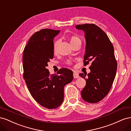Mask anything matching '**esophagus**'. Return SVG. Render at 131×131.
Returning <instances> with one entry per match:
<instances>
[{
    "label": "esophagus",
    "instance_id": "esophagus-1",
    "mask_svg": "<svg viewBox=\"0 0 131 131\" xmlns=\"http://www.w3.org/2000/svg\"><path fill=\"white\" fill-rule=\"evenodd\" d=\"M73 77H74V78H75V79L78 78L79 77L78 73L77 72H75V71H74V72H73Z\"/></svg>",
    "mask_w": 131,
    "mask_h": 131
}]
</instances>
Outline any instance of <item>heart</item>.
Instances as JSON below:
<instances>
[{
    "instance_id": "heart-1",
    "label": "heart",
    "mask_w": 131,
    "mask_h": 131,
    "mask_svg": "<svg viewBox=\"0 0 131 131\" xmlns=\"http://www.w3.org/2000/svg\"><path fill=\"white\" fill-rule=\"evenodd\" d=\"M69 41L71 45L74 44L75 43H77L79 42H81V39L79 38V37L77 36H72L69 38ZM59 43V41L57 40L54 42V45H53V52L54 53L56 52L57 51V46Z\"/></svg>"
}]
</instances>
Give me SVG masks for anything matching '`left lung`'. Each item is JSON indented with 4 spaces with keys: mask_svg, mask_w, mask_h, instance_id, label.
<instances>
[{
    "mask_svg": "<svg viewBox=\"0 0 131 131\" xmlns=\"http://www.w3.org/2000/svg\"><path fill=\"white\" fill-rule=\"evenodd\" d=\"M75 28L85 33L84 65L91 63L90 73L79 74L86 82L81 92V97L87 102L95 103L102 100L108 93L115 77L117 62L114 47L106 33L97 26L79 25Z\"/></svg>",
    "mask_w": 131,
    "mask_h": 131,
    "instance_id": "obj_1",
    "label": "left lung"
}]
</instances>
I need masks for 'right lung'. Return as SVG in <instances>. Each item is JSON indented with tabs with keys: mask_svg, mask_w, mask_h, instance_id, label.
Returning <instances> with one entry per match:
<instances>
[{
	"mask_svg": "<svg viewBox=\"0 0 131 131\" xmlns=\"http://www.w3.org/2000/svg\"><path fill=\"white\" fill-rule=\"evenodd\" d=\"M59 30L43 29L30 37L23 55L24 78L31 96L47 109L57 108L64 99V88L72 82V70L62 68L50 75L47 63L53 58V39Z\"/></svg>",
	"mask_w": 131,
	"mask_h": 131,
	"instance_id": "1",
	"label": "right lung"
}]
</instances>
